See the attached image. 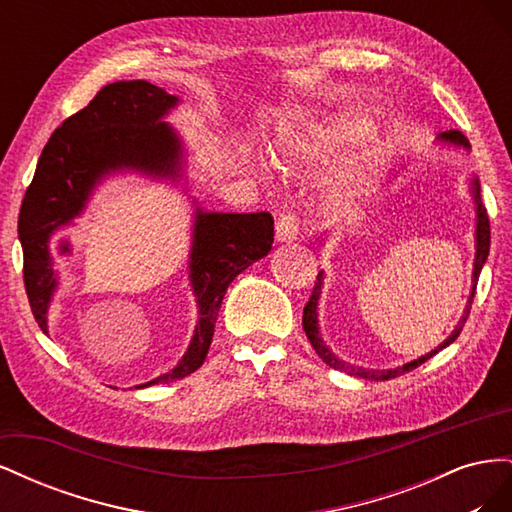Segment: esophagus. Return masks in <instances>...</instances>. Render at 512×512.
Here are the masks:
<instances>
[{
  "label": "esophagus",
  "mask_w": 512,
  "mask_h": 512,
  "mask_svg": "<svg viewBox=\"0 0 512 512\" xmlns=\"http://www.w3.org/2000/svg\"><path fill=\"white\" fill-rule=\"evenodd\" d=\"M297 235H299V215L292 213V211L282 213L280 218H277V222H275V237H277V241L288 243V241L297 239Z\"/></svg>",
  "instance_id": "esophagus-1"
}]
</instances>
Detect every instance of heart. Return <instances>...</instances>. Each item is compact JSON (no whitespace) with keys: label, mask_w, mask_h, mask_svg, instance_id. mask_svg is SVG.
Wrapping results in <instances>:
<instances>
[{"label":"heart","mask_w":512,"mask_h":512,"mask_svg":"<svg viewBox=\"0 0 512 512\" xmlns=\"http://www.w3.org/2000/svg\"><path fill=\"white\" fill-rule=\"evenodd\" d=\"M369 128H371V121L367 117L344 115L333 123V126L327 130V134L322 132L316 141L320 145H327L329 141H354V138L365 136L369 132ZM288 149L290 151H312V145H309V141H290ZM389 153H391V143H386L376 151V160L384 162Z\"/></svg>","instance_id":"heart-1"}]
</instances>
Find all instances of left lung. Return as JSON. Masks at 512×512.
I'll return each mask as SVG.
<instances>
[{"instance_id": "1", "label": "left lung", "mask_w": 512, "mask_h": 512, "mask_svg": "<svg viewBox=\"0 0 512 512\" xmlns=\"http://www.w3.org/2000/svg\"><path fill=\"white\" fill-rule=\"evenodd\" d=\"M440 138H442V141H446V143H453V145H461V147L470 149L468 138L463 136L459 130H448V132H442V134H440ZM472 185H474L472 192H474L476 213H478V224H476V258H474V273H472V294H470V301H468L466 309H463V316H461L459 324L455 327V331H453L451 335H448L446 342H444V344H440V348L431 350L429 354L421 356V359H418V361H412V363H408V365H404V367L389 369V371L363 369V367H354V365H350V363L339 361L337 356H335L327 346L322 344V339H320V335H318V312H316V307H318L320 288H322V273H318L312 297H309L307 305L303 307V329H305V335H307V339H309V344L314 346L316 354L320 356V359H322L324 363H327V365H329V367H333V369H337V371H346V374H350V376H359V378H365V380H391V378H397V376H401V374H408V371L416 369L418 365H423L425 361H429V359H431L433 354H438L442 348H446L448 344H453V342H455V339L459 337V333L463 331V324H466V320H468V316H470L472 301H474V292H476V284H478V275H480V269H483L485 260H487V256H489V243H491L489 215H487V209L483 207V203H480V185H478V179H474V181H472Z\"/></svg>"}]
</instances>
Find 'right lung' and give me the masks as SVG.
I'll return each instance as SVG.
<instances>
[{
    "instance_id": "add662e5",
    "label": "right lung",
    "mask_w": 512,
    "mask_h": 512,
    "mask_svg": "<svg viewBox=\"0 0 512 512\" xmlns=\"http://www.w3.org/2000/svg\"><path fill=\"white\" fill-rule=\"evenodd\" d=\"M177 98L147 81H119L100 89L68 117L44 145L19 213L23 282L38 327L46 333V307L55 288L49 241L85 207L96 181L115 168L177 175L181 143L160 121ZM273 243L271 213L196 215L190 277L198 297V324L179 365L143 386L190 376L205 363L226 288Z\"/></svg>"
}]
</instances>
